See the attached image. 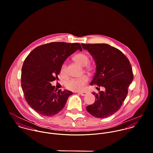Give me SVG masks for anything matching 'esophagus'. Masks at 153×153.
<instances>
[{
	"mask_svg": "<svg viewBox=\"0 0 153 153\" xmlns=\"http://www.w3.org/2000/svg\"><path fill=\"white\" fill-rule=\"evenodd\" d=\"M79 94L81 95V96H85L87 95V92H79Z\"/></svg>",
	"mask_w": 153,
	"mask_h": 153,
	"instance_id": "esophagus-1",
	"label": "esophagus"
}]
</instances>
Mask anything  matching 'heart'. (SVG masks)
Masks as SVG:
<instances>
[{
  "label": "heart",
  "mask_w": 153,
  "mask_h": 153,
  "mask_svg": "<svg viewBox=\"0 0 153 153\" xmlns=\"http://www.w3.org/2000/svg\"><path fill=\"white\" fill-rule=\"evenodd\" d=\"M73 60L82 66L84 71L89 75H92L95 71V66L89 62V57L84 52H81L76 54L73 57ZM60 73L62 75L65 76L66 75V66L65 64H62L61 69ZM88 78L86 75L82 76L78 78L71 79L66 82L65 87L68 89L74 91H81L84 89L85 86L87 84Z\"/></svg>",
  "instance_id": "b5f03b06"
}]
</instances>
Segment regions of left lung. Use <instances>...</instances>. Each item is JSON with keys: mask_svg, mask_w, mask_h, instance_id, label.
Instances as JSON below:
<instances>
[{"mask_svg": "<svg viewBox=\"0 0 153 153\" xmlns=\"http://www.w3.org/2000/svg\"><path fill=\"white\" fill-rule=\"evenodd\" d=\"M92 55L96 64V72L91 85L100 87L104 91L94 92L95 101L86 107L96 118L111 116L121 107L133 79L131 64L119 49L108 44H81Z\"/></svg>", "mask_w": 153, "mask_h": 153, "instance_id": "8db88e82", "label": "left lung"}]
</instances>
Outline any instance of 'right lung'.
Returning a JSON list of instances; mask_svg holds the SVG:
<instances>
[{"label":"right lung","mask_w":153,"mask_h":153,"mask_svg":"<svg viewBox=\"0 0 153 153\" xmlns=\"http://www.w3.org/2000/svg\"><path fill=\"white\" fill-rule=\"evenodd\" d=\"M79 43L51 42L35 48L22 66L21 86L29 105L44 116H53L65 107L72 92L57 91L51 82L58 79L64 61L76 50Z\"/></svg>","instance_id":"right-lung-1"}]
</instances>
